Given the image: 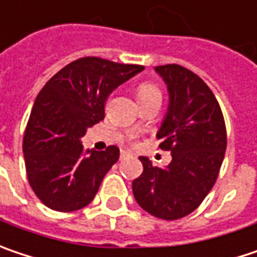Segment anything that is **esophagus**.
<instances>
[{
	"instance_id": "obj_1",
	"label": "esophagus",
	"mask_w": 257,
	"mask_h": 257,
	"mask_svg": "<svg viewBox=\"0 0 257 257\" xmlns=\"http://www.w3.org/2000/svg\"><path fill=\"white\" fill-rule=\"evenodd\" d=\"M129 156H131V153L126 151V150H122V151H120V159L122 160L126 159V157H129Z\"/></svg>"
}]
</instances>
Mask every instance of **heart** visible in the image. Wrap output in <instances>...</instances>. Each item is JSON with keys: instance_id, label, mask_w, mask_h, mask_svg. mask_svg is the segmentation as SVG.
<instances>
[{"instance_id": "b5f03b06", "label": "heart", "mask_w": 257, "mask_h": 257, "mask_svg": "<svg viewBox=\"0 0 257 257\" xmlns=\"http://www.w3.org/2000/svg\"><path fill=\"white\" fill-rule=\"evenodd\" d=\"M156 93H160V91L159 88L154 87L153 84H141V85L138 87V98L150 96V94H156Z\"/></svg>"}]
</instances>
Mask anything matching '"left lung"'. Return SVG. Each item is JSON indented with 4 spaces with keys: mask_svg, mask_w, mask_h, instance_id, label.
<instances>
[{
    "mask_svg": "<svg viewBox=\"0 0 257 257\" xmlns=\"http://www.w3.org/2000/svg\"><path fill=\"white\" fill-rule=\"evenodd\" d=\"M169 91V107L157 132L160 148L170 151L167 167L140 157L144 172L132 182L138 205L161 219L193 212L212 189L227 148L222 112L211 88L195 72L169 64L156 67Z\"/></svg>",
    "mask_w": 257,
    "mask_h": 257,
    "instance_id": "1",
    "label": "left lung"
}]
</instances>
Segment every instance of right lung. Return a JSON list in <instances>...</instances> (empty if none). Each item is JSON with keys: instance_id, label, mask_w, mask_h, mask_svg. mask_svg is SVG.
Returning a JSON list of instances; mask_svg holds the SVG:
<instances>
[{"instance_id": "add662e5", "label": "right lung", "mask_w": 257, "mask_h": 257, "mask_svg": "<svg viewBox=\"0 0 257 257\" xmlns=\"http://www.w3.org/2000/svg\"><path fill=\"white\" fill-rule=\"evenodd\" d=\"M143 65L80 58L56 72L40 90L23 138L29 183L39 199L59 212L90 204L119 159V148L84 151L87 128L104 119V103Z\"/></svg>"}]
</instances>
